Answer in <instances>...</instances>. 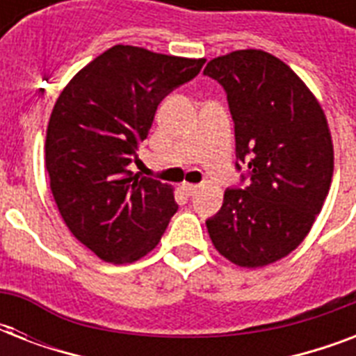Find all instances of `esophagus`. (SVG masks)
Returning <instances> with one entry per match:
<instances>
[{
	"label": "esophagus",
	"mask_w": 356,
	"mask_h": 356,
	"mask_svg": "<svg viewBox=\"0 0 356 356\" xmlns=\"http://www.w3.org/2000/svg\"><path fill=\"white\" fill-rule=\"evenodd\" d=\"M181 188H183V192L186 195H194L195 192H197V184H192V183H183V186H181Z\"/></svg>",
	"instance_id": "34e87169"
}]
</instances>
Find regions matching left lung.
Masks as SVG:
<instances>
[{
  "instance_id": "8db88e82",
  "label": "left lung",
  "mask_w": 356,
  "mask_h": 356,
  "mask_svg": "<svg viewBox=\"0 0 356 356\" xmlns=\"http://www.w3.org/2000/svg\"><path fill=\"white\" fill-rule=\"evenodd\" d=\"M203 74L227 94L236 161L248 166L242 181L249 177L248 186L225 190L207 229L234 264H271L303 242L331 188L334 153L325 114L290 66L260 49L212 58Z\"/></svg>"
}]
</instances>
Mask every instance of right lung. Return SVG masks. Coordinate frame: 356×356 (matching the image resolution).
<instances>
[{"label": "right lung", "instance_id": "obj_1", "mask_svg": "<svg viewBox=\"0 0 356 356\" xmlns=\"http://www.w3.org/2000/svg\"><path fill=\"white\" fill-rule=\"evenodd\" d=\"M205 58L114 46L60 92L46 134L49 186L64 223L105 262L147 254L177 212L170 184L129 170L156 107Z\"/></svg>", "mask_w": 356, "mask_h": 356}]
</instances>
